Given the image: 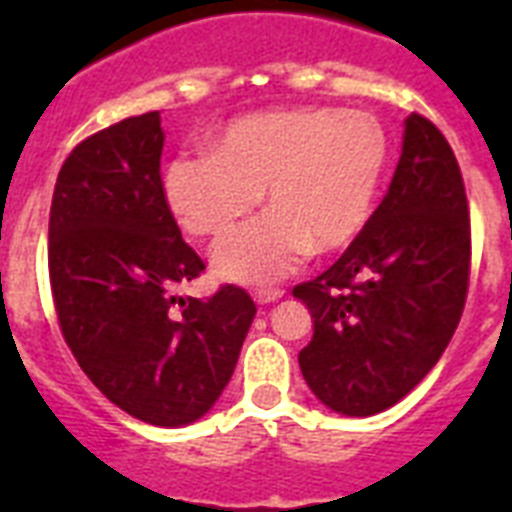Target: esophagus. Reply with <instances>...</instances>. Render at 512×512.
<instances>
[{"instance_id":"1","label":"esophagus","mask_w":512,"mask_h":512,"mask_svg":"<svg viewBox=\"0 0 512 512\" xmlns=\"http://www.w3.org/2000/svg\"><path fill=\"white\" fill-rule=\"evenodd\" d=\"M281 295H284V289H276V287H260V289H255V292H252L255 303H260V305L276 303Z\"/></svg>"}]
</instances>
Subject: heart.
<instances>
[{"mask_svg":"<svg viewBox=\"0 0 512 512\" xmlns=\"http://www.w3.org/2000/svg\"><path fill=\"white\" fill-rule=\"evenodd\" d=\"M388 164V135L369 111L289 108L236 119L212 154H183L164 170V199L185 231L220 239L212 265L223 279L263 284L316 252L348 247L372 215Z\"/></svg>","mask_w":512,"mask_h":512,"instance_id":"heart-1","label":"heart"}]
</instances>
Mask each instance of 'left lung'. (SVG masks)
<instances>
[{
    "label": "left lung",
    "mask_w": 512,
    "mask_h": 512,
    "mask_svg": "<svg viewBox=\"0 0 512 512\" xmlns=\"http://www.w3.org/2000/svg\"><path fill=\"white\" fill-rule=\"evenodd\" d=\"M468 276L460 164L436 124L406 116L380 207L329 271L292 289L313 319L311 342L297 356L313 396L345 417L398 404L452 340Z\"/></svg>",
    "instance_id": "8db88e82"
}]
</instances>
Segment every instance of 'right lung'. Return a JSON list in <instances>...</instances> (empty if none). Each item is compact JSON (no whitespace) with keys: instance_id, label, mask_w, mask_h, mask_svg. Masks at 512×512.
<instances>
[{"instance_id":"add662e5","label":"right lung","mask_w":512,"mask_h":512,"mask_svg":"<svg viewBox=\"0 0 512 512\" xmlns=\"http://www.w3.org/2000/svg\"><path fill=\"white\" fill-rule=\"evenodd\" d=\"M159 111L82 140L50 207V284L60 332L103 396L132 417L183 428L215 406L255 319L244 289L180 297L204 271L162 185Z\"/></svg>"}]
</instances>
